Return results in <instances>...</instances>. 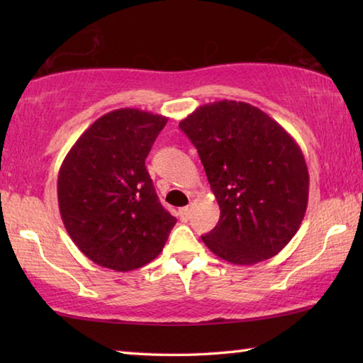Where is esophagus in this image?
<instances>
[{
  "label": "esophagus",
  "mask_w": 363,
  "mask_h": 363,
  "mask_svg": "<svg viewBox=\"0 0 363 363\" xmlns=\"http://www.w3.org/2000/svg\"><path fill=\"white\" fill-rule=\"evenodd\" d=\"M179 218L182 220H189V218H190V208L189 206L181 208V210H179Z\"/></svg>",
  "instance_id": "obj_1"
}]
</instances>
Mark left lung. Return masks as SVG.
<instances>
[{"label":"left lung","mask_w":363,"mask_h":363,"mask_svg":"<svg viewBox=\"0 0 363 363\" xmlns=\"http://www.w3.org/2000/svg\"><path fill=\"white\" fill-rule=\"evenodd\" d=\"M216 196L218 225L201 237L214 255L251 266L284 250L303 223L309 171L290 134L247 102L206 104L179 123Z\"/></svg>","instance_id":"obj_1"}]
</instances>
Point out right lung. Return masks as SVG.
I'll return each mask as SVG.
<instances>
[{"instance_id": "obj_1", "label": "right lung", "mask_w": 363, "mask_h": 363, "mask_svg": "<svg viewBox=\"0 0 363 363\" xmlns=\"http://www.w3.org/2000/svg\"><path fill=\"white\" fill-rule=\"evenodd\" d=\"M168 118L118 108L96 120L64 158L59 210L73 243L116 272L162 253L176 218L160 203L145 158Z\"/></svg>"}]
</instances>
